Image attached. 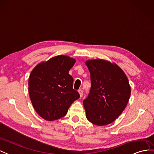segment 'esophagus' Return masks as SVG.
<instances>
[{
    "label": "esophagus",
    "mask_w": 154,
    "mask_h": 154,
    "mask_svg": "<svg viewBox=\"0 0 154 154\" xmlns=\"http://www.w3.org/2000/svg\"><path fill=\"white\" fill-rule=\"evenodd\" d=\"M78 93H79V94H80V96L82 97V96H83V90L82 89H79L78 90Z\"/></svg>",
    "instance_id": "34e87169"
}]
</instances>
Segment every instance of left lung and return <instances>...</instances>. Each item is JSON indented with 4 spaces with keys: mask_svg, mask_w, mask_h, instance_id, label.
Masks as SVG:
<instances>
[{
    "mask_svg": "<svg viewBox=\"0 0 154 154\" xmlns=\"http://www.w3.org/2000/svg\"><path fill=\"white\" fill-rule=\"evenodd\" d=\"M91 87L84 100L86 118L102 126L117 119L125 108L131 95L128 78L114 63L103 59L88 60Z\"/></svg>",
    "mask_w": 154,
    "mask_h": 154,
    "instance_id": "8db88e82",
    "label": "left lung"
}]
</instances>
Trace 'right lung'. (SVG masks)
Instances as JSON below:
<instances>
[{
    "label": "right lung",
    "mask_w": 154,
    "mask_h": 154,
    "mask_svg": "<svg viewBox=\"0 0 154 154\" xmlns=\"http://www.w3.org/2000/svg\"><path fill=\"white\" fill-rule=\"evenodd\" d=\"M75 62L69 56H55L37 65L30 74V99L37 114L46 120L64 117L72 103L80 98L69 74Z\"/></svg>",
    "instance_id": "1"
}]
</instances>
